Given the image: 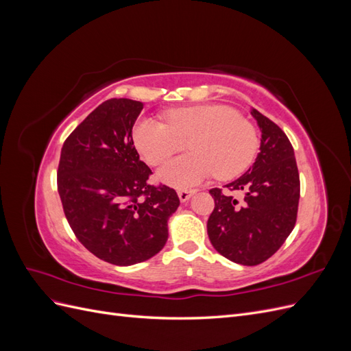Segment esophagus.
I'll list each match as a JSON object with an SVG mask.
<instances>
[{"instance_id": "esophagus-1", "label": "esophagus", "mask_w": 351, "mask_h": 351, "mask_svg": "<svg viewBox=\"0 0 351 351\" xmlns=\"http://www.w3.org/2000/svg\"><path fill=\"white\" fill-rule=\"evenodd\" d=\"M193 193H195V190L182 189V190H178V197H180V200H182V202H186V200H189L190 197H192Z\"/></svg>"}]
</instances>
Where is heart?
<instances>
[{
    "instance_id": "1",
    "label": "heart",
    "mask_w": 351,
    "mask_h": 351,
    "mask_svg": "<svg viewBox=\"0 0 351 351\" xmlns=\"http://www.w3.org/2000/svg\"><path fill=\"white\" fill-rule=\"evenodd\" d=\"M165 123L142 119L133 142L149 165L165 162L187 142L189 152L159 169L158 177L174 187H190L217 174L228 180L246 171L259 149L254 125L227 105L204 104L165 112Z\"/></svg>"
}]
</instances>
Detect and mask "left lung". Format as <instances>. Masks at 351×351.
<instances>
[{"mask_svg":"<svg viewBox=\"0 0 351 351\" xmlns=\"http://www.w3.org/2000/svg\"><path fill=\"white\" fill-rule=\"evenodd\" d=\"M252 115L262 132L261 152L249 171L226 184V190H209L215 208L206 224L215 250L247 267L269 259L282 246L295 226L300 199L299 169L289 137L258 110Z\"/></svg>","mask_w":351,"mask_h":351,"instance_id":"obj_1","label":"left lung"}]
</instances>
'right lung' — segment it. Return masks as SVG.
<instances>
[{"label": "right lung", "mask_w": 351, "mask_h": 351, "mask_svg": "<svg viewBox=\"0 0 351 351\" xmlns=\"http://www.w3.org/2000/svg\"><path fill=\"white\" fill-rule=\"evenodd\" d=\"M139 101L108 99L62 145L57 187L74 236L95 256L120 267L147 261L165 246L176 190L152 186L151 168L133 146Z\"/></svg>", "instance_id": "1"}]
</instances>
